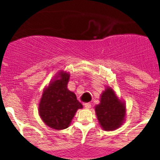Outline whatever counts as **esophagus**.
<instances>
[{
  "mask_svg": "<svg viewBox=\"0 0 160 160\" xmlns=\"http://www.w3.org/2000/svg\"><path fill=\"white\" fill-rule=\"evenodd\" d=\"M83 105H84V107L87 109H89L91 107V103H90V102H86V103H84Z\"/></svg>",
  "mask_w": 160,
  "mask_h": 160,
  "instance_id": "esophagus-1",
  "label": "esophagus"
}]
</instances>
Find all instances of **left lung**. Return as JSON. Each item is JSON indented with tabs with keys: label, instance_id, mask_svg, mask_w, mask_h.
Masks as SVG:
<instances>
[{
	"label": "left lung",
	"instance_id": "1",
	"mask_svg": "<svg viewBox=\"0 0 160 160\" xmlns=\"http://www.w3.org/2000/svg\"><path fill=\"white\" fill-rule=\"evenodd\" d=\"M96 114L100 125L105 131L118 128L125 117V106L118 99L114 90L108 87L102 93L100 104L95 107Z\"/></svg>",
	"mask_w": 160,
	"mask_h": 160
}]
</instances>
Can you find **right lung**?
Listing matches in <instances>:
<instances>
[{
    "mask_svg": "<svg viewBox=\"0 0 160 160\" xmlns=\"http://www.w3.org/2000/svg\"><path fill=\"white\" fill-rule=\"evenodd\" d=\"M43 92L39 103V114L43 122L53 129L67 128L78 109L82 105L74 93L67 89L70 74L61 73Z\"/></svg>",
    "mask_w": 160,
    "mask_h": 160,
    "instance_id": "right-lung-1",
    "label": "right lung"
}]
</instances>
